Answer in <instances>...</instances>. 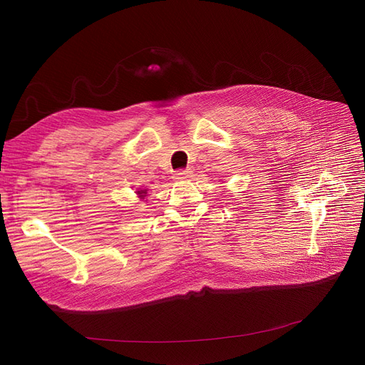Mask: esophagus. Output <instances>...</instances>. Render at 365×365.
<instances>
[{
  "instance_id": "esophagus-1",
  "label": "esophagus",
  "mask_w": 365,
  "mask_h": 365,
  "mask_svg": "<svg viewBox=\"0 0 365 365\" xmlns=\"http://www.w3.org/2000/svg\"><path fill=\"white\" fill-rule=\"evenodd\" d=\"M192 177H193V173H192V170H188V169L178 170V172H175V175H173V178H175L177 181H185V180H190Z\"/></svg>"
}]
</instances>
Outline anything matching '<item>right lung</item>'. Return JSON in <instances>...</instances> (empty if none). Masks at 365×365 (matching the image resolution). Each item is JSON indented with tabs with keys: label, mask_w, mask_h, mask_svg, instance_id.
<instances>
[{
	"label": "right lung",
	"mask_w": 365,
	"mask_h": 365,
	"mask_svg": "<svg viewBox=\"0 0 365 365\" xmlns=\"http://www.w3.org/2000/svg\"><path fill=\"white\" fill-rule=\"evenodd\" d=\"M136 195L140 199H144L147 196V190H140V192H136Z\"/></svg>",
	"instance_id": "right-lung-1"
}]
</instances>
